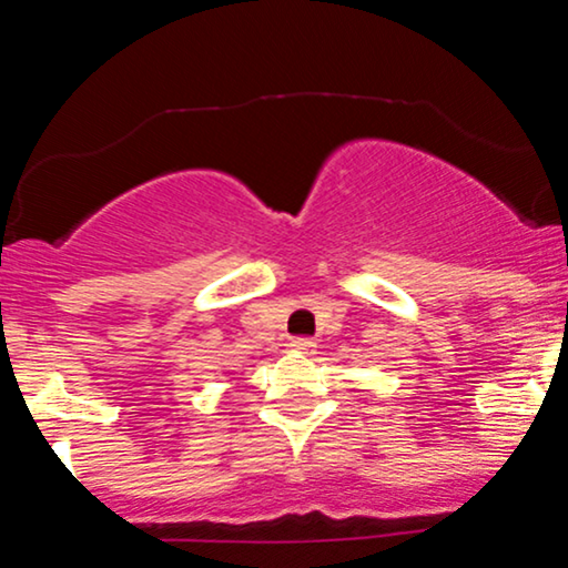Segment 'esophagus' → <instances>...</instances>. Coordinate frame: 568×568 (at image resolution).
I'll return each mask as SVG.
<instances>
[{
	"label": "esophagus",
	"instance_id": "obj_1",
	"mask_svg": "<svg viewBox=\"0 0 568 568\" xmlns=\"http://www.w3.org/2000/svg\"><path fill=\"white\" fill-rule=\"evenodd\" d=\"M291 347L298 349V352H312V349H315V342H312L310 336H293Z\"/></svg>",
	"mask_w": 568,
	"mask_h": 568
}]
</instances>
